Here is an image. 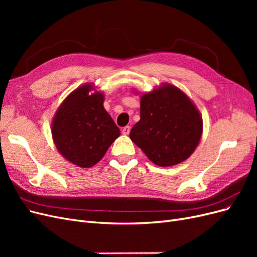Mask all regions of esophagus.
<instances>
[{"mask_svg": "<svg viewBox=\"0 0 257 257\" xmlns=\"http://www.w3.org/2000/svg\"><path fill=\"white\" fill-rule=\"evenodd\" d=\"M130 131H131V127L130 126H124L122 128V134L123 135H128L130 134Z\"/></svg>", "mask_w": 257, "mask_h": 257, "instance_id": "esophagus-1", "label": "esophagus"}]
</instances>
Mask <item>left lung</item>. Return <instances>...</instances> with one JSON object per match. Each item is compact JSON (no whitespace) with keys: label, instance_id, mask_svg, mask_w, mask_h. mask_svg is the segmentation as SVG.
<instances>
[{"label":"left lung","instance_id":"8db88e82","mask_svg":"<svg viewBox=\"0 0 257 257\" xmlns=\"http://www.w3.org/2000/svg\"><path fill=\"white\" fill-rule=\"evenodd\" d=\"M201 134L197 107L176 85L163 83L141 96V120L130 138L155 165L168 167L189 159Z\"/></svg>","mask_w":257,"mask_h":257}]
</instances>
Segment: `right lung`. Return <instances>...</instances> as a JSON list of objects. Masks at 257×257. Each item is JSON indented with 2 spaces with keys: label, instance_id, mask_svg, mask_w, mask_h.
<instances>
[{
  "label": "right lung",
  "instance_id": "1",
  "mask_svg": "<svg viewBox=\"0 0 257 257\" xmlns=\"http://www.w3.org/2000/svg\"><path fill=\"white\" fill-rule=\"evenodd\" d=\"M104 93L92 83L74 90L60 105L51 123L58 151L73 164L89 168L103 159L108 148L120 136L105 108Z\"/></svg>",
  "mask_w": 257,
  "mask_h": 257
}]
</instances>
